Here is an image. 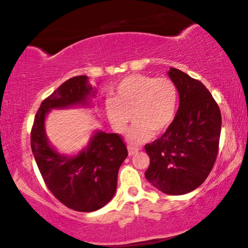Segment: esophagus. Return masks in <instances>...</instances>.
Here are the masks:
<instances>
[{"label": "esophagus", "instance_id": "obj_1", "mask_svg": "<svg viewBox=\"0 0 248 248\" xmlns=\"http://www.w3.org/2000/svg\"><path fill=\"white\" fill-rule=\"evenodd\" d=\"M139 147H136V146H134V145H129L128 146V153H129V155H134V154H136V153H137L138 151H139Z\"/></svg>", "mask_w": 248, "mask_h": 248}]
</instances>
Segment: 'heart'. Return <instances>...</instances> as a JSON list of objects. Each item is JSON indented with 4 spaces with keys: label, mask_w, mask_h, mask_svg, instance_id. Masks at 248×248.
Returning <instances> with one entry per match:
<instances>
[{
    "label": "heart",
    "mask_w": 248,
    "mask_h": 248,
    "mask_svg": "<svg viewBox=\"0 0 248 248\" xmlns=\"http://www.w3.org/2000/svg\"><path fill=\"white\" fill-rule=\"evenodd\" d=\"M179 101V90L170 78L135 74L118 84L113 99L106 102V111L117 132H124L134 117L136 121L128 139L134 144H141L149 140L154 131L162 134L170 127Z\"/></svg>",
    "instance_id": "obj_1"
}]
</instances>
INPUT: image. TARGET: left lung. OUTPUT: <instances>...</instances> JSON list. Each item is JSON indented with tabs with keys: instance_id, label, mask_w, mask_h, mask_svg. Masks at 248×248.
I'll use <instances>...</instances> for the list:
<instances>
[{
	"instance_id": "1",
	"label": "left lung",
	"mask_w": 248,
	"mask_h": 248,
	"mask_svg": "<svg viewBox=\"0 0 248 248\" xmlns=\"http://www.w3.org/2000/svg\"><path fill=\"white\" fill-rule=\"evenodd\" d=\"M180 107L170 127L145 145L151 163L145 172L153 186L170 195L189 193L204 182L218 155L221 113L200 81L176 68L169 72Z\"/></svg>"
}]
</instances>
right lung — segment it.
Masks as SVG:
<instances>
[{
	"instance_id": "1",
	"label": "right lung",
	"mask_w": 248,
	"mask_h": 248,
	"mask_svg": "<svg viewBox=\"0 0 248 248\" xmlns=\"http://www.w3.org/2000/svg\"><path fill=\"white\" fill-rule=\"evenodd\" d=\"M94 95L85 75L67 79L43 101L31 129V149L47 187L62 204L79 212L95 211L113 198L127 146L118 134L96 131L88 147L67 157L48 142L45 119L51 109L89 107Z\"/></svg>"
}]
</instances>
